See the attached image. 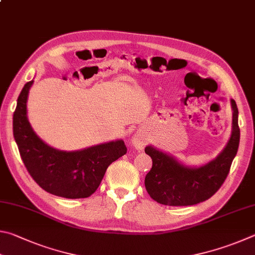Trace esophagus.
Here are the masks:
<instances>
[{"label":"esophagus","instance_id":"obj_1","mask_svg":"<svg viewBox=\"0 0 255 255\" xmlns=\"http://www.w3.org/2000/svg\"><path fill=\"white\" fill-rule=\"evenodd\" d=\"M131 142H132L133 146H134V148L137 150H142L145 145V139L141 134H139V133H136V134L132 136Z\"/></svg>","mask_w":255,"mask_h":255}]
</instances>
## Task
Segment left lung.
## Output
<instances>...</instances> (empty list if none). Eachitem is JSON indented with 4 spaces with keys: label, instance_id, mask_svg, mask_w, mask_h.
I'll use <instances>...</instances> for the list:
<instances>
[{
    "label": "left lung",
    "instance_id": "left-lung-1",
    "mask_svg": "<svg viewBox=\"0 0 255 255\" xmlns=\"http://www.w3.org/2000/svg\"><path fill=\"white\" fill-rule=\"evenodd\" d=\"M231 106L233 119L230 140L222 152L204 166H186L171 154L152 145L145 146V153L152 159V168L144 179L151 198L168 206H189L205 202L221 188L240 144L239 110L234 100H231Z\"/></svg>",
    "mask_w": 255,
    "mask_h": 255
}]
</instances>
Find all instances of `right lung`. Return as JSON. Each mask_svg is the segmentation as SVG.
Segmentation results:
<instances>
[{"label":"right lung","mask_w":255,"mask_h":255,"mask_svg":"<svg viewBox=\"0 0 255 255\" xmlns=\"http://www.w3.org/2000/svg\"><path fill=\"white\" fill-rule=\"evenodd\" d=\"M33 80L17 97L13 114V135L22 161L33 180L47 193L59 197L87 198L96 191L107 167L127 153L123 140L77 151L52 148L35 134L26 115V102Z\"/></svg>","instance_id":"1"}]
</instances>
